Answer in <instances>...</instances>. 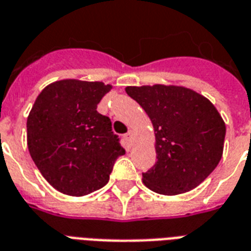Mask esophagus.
Here are the masks:
<instances>
[{"label": "esophagus", "instance_id": "34e87169", "mask_svg": "<svg viewBox=\"0 0 251 251\" xmlns=\"http://www.w3.org/2000/svg\"><path fill=\"white\" fill-rule=\"evenodd\" d=\"M133 135H134L133 130L130 129L129 131H127V133L125 134V139H126V141H127V142H129V143H131V142H133Z\"/></svg>", "mask_w": 251, "mask_h": 251}]
</instances>
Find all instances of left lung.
Segmentation results:
<instances>
[{"instance_id": "left-lung-1", "label": "left lung", "mask_w": 251, "mask_h": 251, "mask_svg": "<svg viewBox=\"0 0 251 251\" xmlns=\"http://www.w3.org/2000/svg\"><path fill=\"white\" fill-rule=\"evenodd\" d=\"M150 117L156 163L143 172V184L160 195L196 188L221 160L225 122L206 97L177 85L126 87Z\"/></svg>"}]
</instances>
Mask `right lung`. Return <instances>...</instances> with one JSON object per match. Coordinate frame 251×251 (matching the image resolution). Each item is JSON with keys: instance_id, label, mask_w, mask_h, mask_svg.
Segmentation results:
<instances>
[{"instance_id": "obj_1", "label": "right lung", "mask_w": 251, "mask_h": 251, "mask_svg": "<svg viewBox=\"0 0 251 251\" xmlns=\"http://www.w3.org/2000/svg\"><path fill=\"white\" fill-rule=\"evenodd\" d=\"M112 85L67 79L39 93L27 117V147L46 180L59 192L84 196L109 181L125 154L97 104Z\"/></svg>"}]
</instances>
